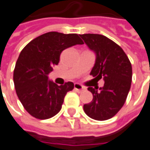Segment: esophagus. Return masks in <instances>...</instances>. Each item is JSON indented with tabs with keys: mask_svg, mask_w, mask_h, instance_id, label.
<instances>
[{
	"mask_svg": "<svg viewBox=\"0 0 150 150\" xmlns=\"http://www.w3.org/2000/svg\"><path fill=\"white\" fill-rule=\"evenodd\" d=\"M74 89L77 91H79V92H81V91H83V90H85V88L83 86H82L80 83H74Z\"/></svg>",
	"mask_w": 150,
	"mask_h": 150,
	"instance_id": "1",
	"label": "esophagus"
}]
</instances>
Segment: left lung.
<instances>
[{
  "instance_id": "8db88e82",
  "label": "left lung",
  "mask_w": 150,
  "mask_h": 150,
  "mask_svg": "<svg viewBox=\"0 0 150 150\" xmlns=\"http://www.w3.org/2000/svg\"><path fill=\"white\" fill-rule=\"evenodd\" d=\"M79 36L96 54L91 75L97 80H104V85L100 88L88 85L93 99L83 105V110L93 120H107L125 102L132 83V64L123 49L109 38L99 34Z\"/></svg>"
}]
</instances>
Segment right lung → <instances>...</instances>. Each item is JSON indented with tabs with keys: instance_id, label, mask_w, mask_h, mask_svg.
I'll return each mask as SVG.
<instances>
[{
	"instance_id": "obj_1",
	"label": "right lung",
	"mask_w": 150,
	"mask_h": 150,
	"mask_svg": "<svg viewBox=\"0 0 150 150\" xmlns=\"http://www.w3.org/2000/svg\"><path fill=\"white\" fill-rule=\"evenodd\" d=\"M83 43L77 34L51 31L35 38L20 52L13 82L19 101L31 116L47 120L60 111L65 96L74 84L57 85L48 79V74L58 65L64 49Z\"/></svg>"
}]
</instances>
